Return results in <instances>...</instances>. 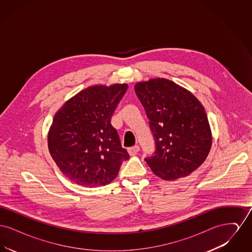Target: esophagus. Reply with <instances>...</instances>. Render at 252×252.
Masks as SVG:
<instances>
[{
	"label": "esophagus",
	"mask_w": 252,
	"mask_h": 252,
	"mask_svg": "<svg viewBox=\"0 0 252 252\" xmlns=\"http://www.w3.org/2000/svg\"><path fill=\"white\" fill-rule=\"evenodd\" d=\"M139 151H140V147H139L138 145H135V146H132V147L128 148V153H129V155H131V156L136 155Z\"/></svg>",
	"instance_id": "34e87169"
}]
</instances>
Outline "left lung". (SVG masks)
Segmentation results:
<instances>
[{"label": "left lung", "instance_id": "1", "mask_svg": "<svg viewBox=\"0 0 252 252\" xmlns=\"http://www.w3.org/2000/svg\"><path fill=\"white\" fill-rule=\"evenodd\" d=\"M156 142L145 158L157 177L176 180L199 167L212 147L213 136L202 104L188 90L165 78L135 85Z\"/></svg>", "mask_w": 252, "mask_h": 252}]
</instances>
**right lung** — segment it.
I'll return each instance as SVG.
<instances>
[{"mask_svg": "<svg viewBox=\"0 0 252 252\" xmlns=\"http://www.w3.org/2000/svg\"><path fill=\"white\" fill-rule=\"evenodd\" d=\"M127 84L88 87L57 111L48 132L54 161L72 182L85 187L109 184L129 158L110 119Z\"/></svg>", "mask_w": 252, "mask_h": 252, "instance_id": "add662e5", "label": "right lung"}]
</instances>
